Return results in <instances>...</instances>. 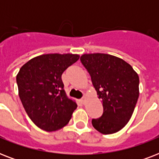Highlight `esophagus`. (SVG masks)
<instances>
[{
    "instance_id": "obj_1",
    "label": "esophagus",
    "mask_w": 159,
    "mask_h": 159,
    "mask_svg": "<svg viewBox=\"0 0 159 159\" xmlns=\"http://www.w3.org/2000/svg\"><path fill=\"white\" fill-rule=\"evenodd\" d=\"M80 102H82V104H85V103H86V102H87V97H83L82 98V99L80 100Z\"/></svg>"
}]
</instances>
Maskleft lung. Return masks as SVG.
Returning a JSON list of instances; mask_svg holds the SVG:
<instances>
[{"label": "left lung", "instance_id": "8db88e82", "mask_svg": "<svg viewBox=\"0 0 159 159\" xmlns=\"http://www.w3.org/2000/svg\"><path fill=\"white\" fill-rule=\"evenodd\" d=\"M81 62L89 72L103 115L92 125L103 134L118 132L130 120L139 95V77L130 64L107 53H84Z\"/></svg>", "mask_w": 159, "mask_h": 159}]
</instances>
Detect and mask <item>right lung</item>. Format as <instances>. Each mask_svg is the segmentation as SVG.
Instances as JSON below:
<instances>
[{"label":"right lung","instance_id":"1","mask_svg":"<svg viewBox=\"0 0 159 159\" xmlns=\"http://www.w3.org/2000/svg\"><path fill=\"white\" fill-rule=\"evenodd\" d=\"M78 54L48 53L33 57L16 76L19 97L34 124L52 132L67 125L77 105L67 97L62 74Z\"/></svg>","mask_w":159,"mask_h":159}]
</instances>
